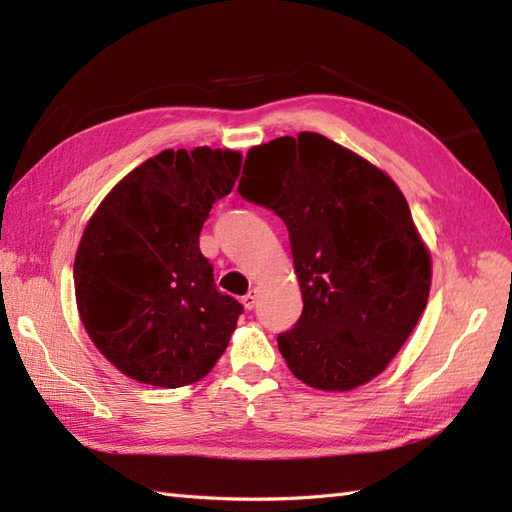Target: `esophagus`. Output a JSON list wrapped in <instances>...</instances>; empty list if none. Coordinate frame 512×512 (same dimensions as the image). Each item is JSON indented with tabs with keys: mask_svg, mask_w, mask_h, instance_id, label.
<instances>
[{
	"mask_svg": "<svg viewBox=\"0 0 512 512\" xmlns=\"http://www.w3.org/2000/svg\"><path fill=\"white\" fill-rule=\"evenodd\" d=\"M256 299H258V291L252 289V291H249V293L243 297V306H245L247 310H252V308L256 306Z\"/></svg>",
	"mask_w": 512,
	"mask_h": 512,
	"instance_id": "esophagus-1",
	"label": "esophagus"
}]
</instances>
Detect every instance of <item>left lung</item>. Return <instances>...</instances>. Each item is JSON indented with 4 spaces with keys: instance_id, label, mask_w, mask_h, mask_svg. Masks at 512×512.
Masks as SVG:
<instances>
[{
    "instance_id": "1",
    "label": "left lung",
    "mask_w": 512,
    "mask_h": 512,
    "mask_svg": "<svg viewBox=\"0 0 512 512\" xmlns=\"http://www.w3.org/2000/svg\"><path fill=\"white\" fill-rule=\"evenodd\" d=\"M239 193L289 228L304 310L278 336L291 373L352 391L386 369L428 304L432 260L404 193L382 169L315 132L247 152Z\"/></svg>"
}]
</instances>
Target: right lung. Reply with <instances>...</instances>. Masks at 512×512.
Instances as JSON below:
<instances>
[{
    "label": "right lung",
    "instance_id": "right-lung-1",
    "mask_svg": "<svg viewBox=\"0 0 512 512\" xmlns=\"http://www.w3.org/2000/svg\"><path fill=\"white\" fill-rule=\"evenodd\" d=\"M241 158L165 149L117 182L86 223L73 263L78 313L123 376L178 389L226 352L243 306L217 291L199 232L232 191Z\"/></svg>",
    "mask_w": 512,
    "mask_h": 512
}]
</instances>
